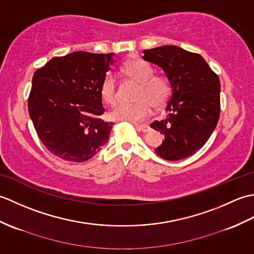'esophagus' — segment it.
<instances>
[{
  "mask_svg": "<svg viewBox=\"0 0 254 254\" xmlns=\"http://www.w3.org/2000/svg\"><path fill=\"white\" fill-rule=\"evenodd\" d=\"M134 127H136L137 131H142V132L149 131V127L147 126V124H134Z\"/></svg>",
  "mask_w": 254,
  "mask_h": 254,
  "instance_id": "1",
  "label": "esophagus"
}]
</instances>
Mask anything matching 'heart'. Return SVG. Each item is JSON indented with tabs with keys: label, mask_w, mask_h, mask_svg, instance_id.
Here are the masks:
<instances>
[{
	"label": "heart",
	"mask_w": 254,
	"mask_h": 254,
	"mask_svg": "<svg viewBox=\"0 0 254 254\" xmlns=\"http://www.w3.org/2000/svg\"><path fill=\"white\" fill-rule=\"evenodd\" d=\"M124 73L128 77L141 84V88L135 104H121L111 112L116 120L138 122L146 119L152 112V105L155 108H163L170 98L171 86L169 79L165 76H153L154 68L146 61L136 59L124 66ZM102 99L109 106L118 102L117 82L115 75L107 73L100 86Z\"/></svg>",
	"instance_id": "obj_1"
}]
</instances>
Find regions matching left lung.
Instances as JSON below:
<instances>
[{
	"instance_id": "1",
	"label": "left lung",
	"mask_w": 254,
	"mask_h": 254,
	"mask_svg": "<svg viewBox=\"0 0 254 254\" xmlns=\"http://www.w3.org/2000/svg\"><path fill=\"white\" fill-rule=\"evenodd\" d=\"M143 59L163 68L172 94L168 116L150 127L164 134L155 149L161 158L177 161L195 154L212 135L220 113V82L197 53L180 47L163 46L144 50Z\"/></svg>"
}]
</instances>
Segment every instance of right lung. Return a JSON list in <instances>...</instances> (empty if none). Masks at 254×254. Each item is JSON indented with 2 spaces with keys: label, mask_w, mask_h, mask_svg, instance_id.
Returning a JSON list of instances; mask_svg holds the SVG:
<instances>
[{
  "label": "right lung",
  "mask_w": 254,
  "mask_h": 254,
  "mask_svg": "<svg viewBox=\"0 0 254 254\" xmlns=\"http://www.w3.org/2000/svg\"><path fill=\"white\" fill-rule=\"evenodd\" d=\"M115 53L85 51L51 59L32 77L28 111L40 141L57 157L83 163L108 142L112 122L105 112L100 86Z\"/></svg>",
  "instance_id": "obj_1"
}]
</instances>
